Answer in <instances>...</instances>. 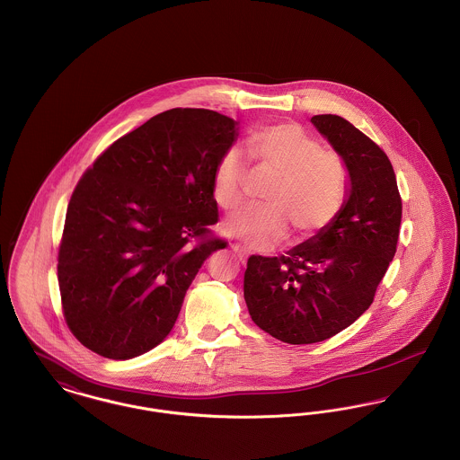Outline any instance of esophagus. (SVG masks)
<instances>
[{
    "label": "esophagus",
    "instance_id": "obj_1",
    "mask_svg": "<svg viewBox=\"0 0 460 460\" xmlns=\"http://www.w3.org/2000/svg\"><path fill=\"white\" fill-rule=\"evenodd\" d=\"M233 250H234V252L240 255L241 259H246V257L250 255L248 248H246V246H243L241 243H234V244H233Z\"/></svg>",
    "mask_w": 460,
    "mask_h": 460
}]
</instances>
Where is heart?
I'll use <instances>...</instances> for the list:
<instances>
[{
    "label": "heart",
    "mask_w": 460,
    "mask_h": 460,
    "mask_svg": "<svg viewBox=\"0 0 460 460\" xmlns=\"http://www.w3.org/2000/svg\"><path fill=\"white\" fill-rule=\"evenodd\" d=\"M248 152L255 167L276 174L267 186V205L246 208L227 220L229 234L250 248H265L285 238L289 226L300 240L326 229L347 199L349 171L343 158L321 148L319 141L296 124L261 128L250 134ZM248 165L236 148L220 155L212 193L224 210L238 208L244 199Z\"/></svg>",
    "instance_id": "b5f03b06"
}]
</instances>
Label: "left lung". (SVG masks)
Segmentation results:
<instances>
[{
  "label": "left lung",
  "mask_w": 460,
  "mask_h": 460,
  "mask_svg": "<svg viewBox=\"0 0 460 460\" xmlns=\"http://www.w3.org/2000/svg\"><path fill=\"white\" fill-rule=\"evenodd\" d=\"M310 122L347 165L345 205L326 229L286 255H252L243 285L252 321L289 345L324 341L371 306L402 222L386 154L340 115H314Z\"/></svg>",
  "instance_id": "left-lung-1"
}]
</instances>
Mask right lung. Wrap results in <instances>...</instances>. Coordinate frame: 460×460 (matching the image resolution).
Segmentation results:
<instances>
[{"label": "right lung", "instance_id": "obj_1", "mask_svg": "<svg viewBox=\"0 0 460 460\" xmlns=\"http://www.w3.org/2000/svg\"><path fill=\"white\" fill-rule=\"evenodd\" d=\"M214 110L172 109L117 139L77 182L58 252L66 326L128 360L160 345L203 262L226 241L212 175L238 137Z\"/></svg>", "mask_w": 460, "mask_h": 460}]
</instances>
